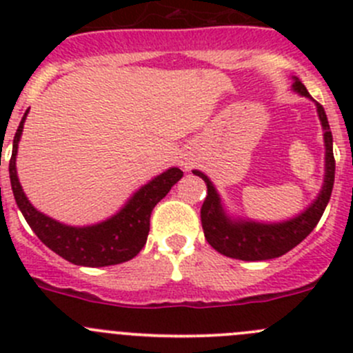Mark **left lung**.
Masks as SVG:
<instances>
[{
	"label": "left lung",
	"mask_w": 353,
	"mask_h": 353,
	"mask_svg": "<svg viewBox=\"0 0 353 353\" xmlns=\"http://www.w3.org/2000/svg\"><path fill=\"white\" fill-rule=\"evenodd\" d=\"M292 90L302 97L312 99L307 88L301 80L295 78ZM318 116L325 131V183L314 203L305 208L301 215L279 223H259L252 220L230 219L222 206V199L216 193L215 186L208 176L199 170H193L206 183V198L201 206V225L206 241L220 254L229 256L243 261H265V259L279 258L301 244L312 232L328 205L334 183V157H333V137H331L328 117L321 104L316 102Z\"/></svg>",
	"instance_id": "8db88e82"
}]
</instances>
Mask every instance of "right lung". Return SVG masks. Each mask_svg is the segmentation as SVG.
I'll use <instances>...</instances> for the list:
<instances>
[{"label": "right lung", "instance_id": "obj_1", "mask_svg": "<svg viewBox=\"0 0 353 353\" xmlns=\"http://www.w3.org/2000/svg\"><path fill=\"white\" fill-rule=\"evenodd\" d=\"M27 112L23 114L15 138H13L10 181H12L17 205L30 229L51 251L73 265L99 268V266L130 261L147 243L148 232H150L152 210L183 177V170L170 167L169 170L154 177L150 183L141 186L128 199L126 205L116 215L104 222L87 227L65 225L35 210L20 186L19 176H17V150H19V141L22 137Z\"/></svg>", "mask_w": 353, "mask_h": 353}]
</instances>
